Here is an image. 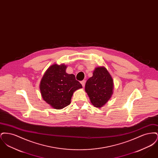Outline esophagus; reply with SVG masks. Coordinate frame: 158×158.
Instances as JSON below:
<instances>
[{
    "label": "esophagus",
    "mask_w": 158,
    "mask_h": 158,
    "mask_svg": "<svg viewBox=\"0 0 158 158\" xmlns=\"http://www.w3.org/2000/svg\"><path fill=\"white\" fill-rule=\"evenodd\" d=\"M81 83L83 87H84V86H85V80H83L82 81H81Z\"/></svg>",
    "instance_id": "1"
}]
</instances>
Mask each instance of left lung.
Segmentation results:
<instances>
[{
    "label": "left lung",
    "mask_w": 158,
    "mask_h": 158,
    "mask_svg": "<svg viewBox=\"0 0 158 158\" xmlns=\"http://www.w3.org/2000/svg\"><path fill=\"white\" fill-rule=\"evenodd\" d=\"M113 88V78L104 67L95 68L85 84V91L92 104L97 108L102 107L110 99Z\"/></svg>",
    "instance_id": "1"
}]
</instances>
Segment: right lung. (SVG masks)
Wrapping results in <instances>:
<instances>
[{"mask_svg": "<svg viewBox=\"0 0 158 158\" xmlns=\"http://www.w3.org/2000/svg\"><path fill=\"white\" fill-rule=\"evenodd\" d=\"M66 68L64 64H53L47 70L40 82L42 98L57 110L69 105L73 92L82 88L75 76L66 72Z\"/></svg>", "mask_w": 158, "mask_h": 158, "instance_id": "obj_1", "label": "right lung"}]
</instances>
